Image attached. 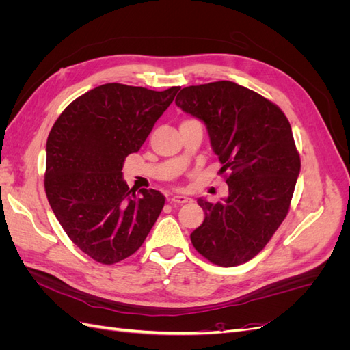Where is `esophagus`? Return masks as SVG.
<instances>
[{"mask_svg": "<svg viewBox=\"0 0 350 350\" xmlns=\"http://www.w3.org/2000/svg\"><path fill=\"white\" fill-rule=\"evenodd\" d=\"M169 200H171L172 204H184V203H188L191 198H188L185 196H172Z\"/></svg>", "mask_w": 350, "mask_h": 350, "instance_id": "esophagus-1", "label": "esophagus"}]
</instances>
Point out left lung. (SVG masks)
Segmentation results:
<instances>
[{
	"instance_id": "obj_1",
	"label": "left lung",
	"mask_w": 350,
	"mask_h": 350,
	"mask_svg": "<svg viewBox=\"0 0 350 350\" xmlns=\"http://www.w3.org/2000/svg\"><path fill=\"white\" fill-rule=\"evenodd\" d=\"M176 107L201 120L226 175L229 196L198 198L204 221L191 234L194 248L220 267L247 262L282 225L301 171L291 124L282 109L234 81L184 88Z\"/></svg>"
}]
</instances>
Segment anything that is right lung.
Wrapping results in <instances>:
<instances>
[{
    "mask_svg": "<svg viewBox=\"0 0 350 350\" xmlns=\"http://www.w3.org/2000/svg\"><path fill=\"white\" fill-rule=\"evenodd\" d=\"M178 90L102 84L72 100L52 126L45 193L68 238L94 261L115 264L133 256L161 215L165 196L146 188L135 194L122 166Z\"/></svg>",
    "mask_w": 350,
    "mask_h": 350,
    "instance_id": "right-lung-1",
    "label": "right lung"
}]
</instances>
